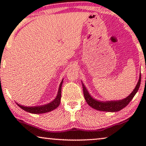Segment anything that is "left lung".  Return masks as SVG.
<instances>
[{"label": "left lung", "instance_id": "obj_1", "mask_svg": "<svg viewBox=\"0 0 146 146\" xmlns=\"http://www.w3.org/2000/svg\"><path fill=\"white\" fill-rule=\"evenodd\" d=\"M82 84L83 88V93L84 96L85 100L86 102L95 110L98 111H108V112H117L120 111L124 108L125 106H127L131 100L133 99L134 96L137 93L138 89L140 88V82H141V74L140 73L139 79H138V83L134 90L131 92V93L127 97L123 98L122 100H110V101H100L96 100L95 98L91 97L90 93L88 92L87 88L84 84L82 81Z\"/></svg>", "mask_w": 146, "mask_h": 146}]
</instances>
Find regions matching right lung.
<instances>
[{
    "label": "right lung",
    "mask_w": 146,
    "mask_h": 146,
    "mask_svg": "<svg viewBox=\"0 0 146 146\" xmlns=\"http://www.w3.org/2000/svg\"><path fill=\"white\" fill-rule=\"evenodd\" d=\"M64 79H62L60 82V84L59 86L58 91L56 95L55 99L51 102H49L47 104H44L42 106H24L23 105L19 104L17 103V106H19L21 109L23 110L26 111L28 113H33V114H42V113H45L47 112L51 111L54 110L58 107V106L60 104V98H61V89H62V85Z\"/></svg>",
    "instance_id": "1"
}]
</instances>
